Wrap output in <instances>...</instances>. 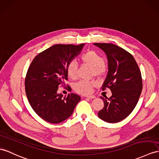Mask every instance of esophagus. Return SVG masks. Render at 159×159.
Instances as JSON below:
<instances>
[{"instance_id": "obj_1", "label": "esophagus", "mask_w": 159, "mask_h": 159, "mask_svg": "<svg viewBox=\"0 0 159 159\" xmlns=\"http://www.w3.org/2000/svg\"><path fill=\"white\" fill-rule=\"evenodd\" d=\"M86 98L89 99H93V98H95L96 97L94 96H86Z\"/></svg>"}]
</instances>
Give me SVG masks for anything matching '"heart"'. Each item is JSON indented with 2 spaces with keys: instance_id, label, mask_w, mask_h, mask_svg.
<instances>
[{
  "instance_id": "1",
  "label": "heart",
  "mask_w": 159,
  "mask_h": 159,
  "mask_svg": "<svg viewBox=\"0 0 159 159\" xmlns=\"http://www.w3.org/2000/svg\"><path fill=\"white\" fill-rule=\"evenodd\" d=\"M80 60L84 64L92 67L91 74L95 76H101L107 71V65L104 63L102 57L94 50H88L81 56ZM77 65L75 61L69 62L66 72L68 77L71 80H75L77 77ZM96 85L94 81H80L75 85V90L81 94H90L92 92V88Z\"/></svg>"
}]
</instances>
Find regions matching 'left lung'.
<instances>
[{"instance_id":"obj_1","label":"left lung","mask_w":159,"mask_h":159,"mask_svg":"<svg viewBox=\"0 0 159 159\" xmlns=\"http://www.w3.org/2000/svg\"><path fill=\"white\" fill-rule=\"evenodd\" d=\"M106 53L108 71L102 90L109 88L112 96L104 98L98 117L108 123L125 119L136 106L142 90V75L134 57L125 50L110 43H94Z\"/></svg>"}]
</instances>
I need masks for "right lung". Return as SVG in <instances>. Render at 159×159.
<instances>
[{
	"mask_svg": "<svg viewBox=\"0 0 159 159\" xmlns=\"http://www.w3.org/2000/svg\"><path fill=\"white\" fill-rule=\"evenodd\" d=\"M84 45H54L38 54L31 63L25 80L26 96L35 113L46 121L59 123L66 120L81 100L73 93L63 97L57 90L68 80V63L79 55Z\"/></svg>",
	"mask_w": 159,
	"mask_h": 159,
	"instance_id": "obj_1",
	"label": "right lung"
}]
</instances>
